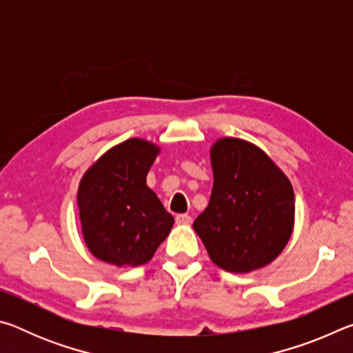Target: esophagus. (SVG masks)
Masks as SVG:
<instances>
[{
	"mask_svg": "<svg viewBox=\"0 0 353 353\" xmlns=\"http://www.w3.org/2000/svg\"><path fill=\"white\" fill-rule=\"evenodd\" d=\"M176 223H177V224L188 225V224L191 223V216H190V214H185V213L177 214V216H176Z\"/></svg>",
	"mask_w": 353,
	"mask_h": 353,
	"instance_id": "obj_1",
	"label": "esophagus"
}]
</instances>
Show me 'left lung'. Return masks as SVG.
Here are the masks:
<instances>
[{
	"label": "left lung",
	"mask_w": 353,
	"mask_h": 353,
	"mask_svg": "<svg viewBox=\"0 0 353 353\" xmlns=\"http://www.w3.org/2000/svg\"><path fill=\"white\" fill-rule=\"evenodd\" d=\"M210 202L194 219L212 261L229 272H250L282 252L294 225V191L260 148L221 139L210 149Z\"/></svg>",
	"instance_id": "8db88e82"
}]
</instances>
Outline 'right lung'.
Masks as SVG:
<instances>
[{"label":"right lung","instance_id":"1","mask_svg":"<svg viewBox=\"0 0 353 353\" xmlns=\"http://www.w3.org/2000/svg\"><path fill=\"white\" fill-rule=\"evenodd\" d=\"M160 148L141 139L113 146L83 174L77 190L82 235L97 259L140 266L152 259L174 224L146 185Z\"/></svg>","mask_w":353,"mask_h":353}]
</instances>
